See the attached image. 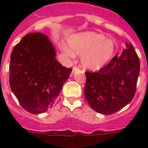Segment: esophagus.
I'll return each instance as SVG.
<instances>
[{
	"label": "esophagus",
	"instance_id": "obj_1",
	"mask_svg": "<svg viewBox=\"0 0 148 148\" xmlns=\"http://www.w3.org/2000/svg\"><path fill=\"white\" fill-rule=\"evenodd\" d=\"M78 70V67H77V66H75V67H73V68H72V73L71 74H73L74 73V72L76 71H77Z\"/></svg>",
	"mask_w": 148,
	"mask_h": 148
}]
</instances>
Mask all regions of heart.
I'll return each instance as SVG.
<instances>
[{"instance_id":"obj_1","label":"heart","mask_w":148,"mask_h":148,"mask_svg":"<svg viewBox=\"0 0 148 148\" xmlns=\"http://www.w3.org/2000/svg\"><path fill=\"white\" fill-rule=\"evenodd\" d=\"M68 46L64 45L62 51L70 58L75 53L81 55V62L84 68L97 71L112 60L116 51L114 40L102 34L87 31L73 34L67 40Z\"/></svg>"}]
</instances>
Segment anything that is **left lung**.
<instances>
[{"label": "left lung", "mask_w": 148, "mask_h": 148, "mask_svg": "<svg viewBox=\"0 0 148 148\" xmlns=\"http://www.w3.org/2000/svg\"><path fill=\"white\" fill-rule=\"evenodd\" d=\"M98 72H86L84 96L96 112L112 114L128 104L135 95L140 60L131 44Z\"/></svg>", "instance_id": "obj_1"}]
</instances>
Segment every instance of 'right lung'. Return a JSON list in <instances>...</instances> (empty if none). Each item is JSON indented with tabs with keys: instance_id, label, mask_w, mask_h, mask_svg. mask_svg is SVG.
Wrapping results in <instances>:
<instances>
[{
	"instance_id": "1",
	"label": "right lung",
	"mask_w": 148,
	"mask_h": 148,
	"mask_svg": "<svg viewBox=\"0 0 148 148\" xmlns=\"http://www.w3.org/2000/svg\"><path fill=\"white\" fill-rule=\"evenodd\" d=\"M56 50L47 36L28 34L10 54V86L20 104L38 114L52 107L72 68L63 67L56 59Z\"/></svg>"
}]
</instances>
